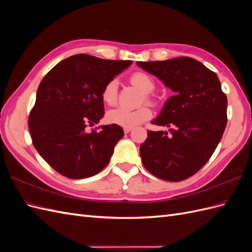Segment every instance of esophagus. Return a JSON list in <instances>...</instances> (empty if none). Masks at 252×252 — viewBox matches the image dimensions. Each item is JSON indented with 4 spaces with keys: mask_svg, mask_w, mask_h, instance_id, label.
I'll return each mask as SVG.
<instances>
[{
    "mask_svg": "<svg viewBox=\"0 0 252 252\" xmlns=\"http://www.w3.org/2000/svg\"><path fill=\"white\" fill-rule=\"evenodd\" d=\"M132 130V128H124V132L125 133H129Z\"/></svg>",
    "mask_w": 252,
    "mask_h": 252,
    "instance_id": "esophagus-1",
    "label": "esophagus"
}]
</instances>
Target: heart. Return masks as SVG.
I'll list each match as a JSON object with an SVG mask.
<instances>
[{
	"mask_svg": "<svg viewBox=\"0 0 252 252\" xmlns=\"http://www.w3.org/2000/svg\"><path fill=\"white\" fill-rule=\"evenodd\" d=\"M129 81L134 87L141 90L144 94V100L149 104H155L156 98L152 95V91L156 89V82L149 74L143 71H136L132 73ZM102 100L106 105L113 106L118 101V81L110 80L102 90ZM151 117V110L147 106H141L134 110H128L124 108H117L108 111L106 119L110 124L121 126L123 128H133Z\"/></svg>",
	"mask_w": 252,
	"mask_h": 252,
	"instance_id": "b5f03b06",
	"label": "heart"
}]
</instances>
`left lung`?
<instances>
[{
  "label": "left lung",
  "mask_w": 252,
  "mask_h": 252,
  "mask_svg": "<svg viewBox=\"0 0 252 252\" xmlns=\"http://www.w3.org/2000/svg\"><path fill=\"white\" fill-rule=\"evenodd\" d=\"M136 65L174 93L151 122L169 127V132H147L140 147L143 165L158 179L186 180L208 162L222 139L227 124V96L218 75L192 58Z\"/></svg>",
  "instance_id": "obj_1"
}]
</instances>
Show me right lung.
<instances>
[{
	"label": "right lung",
	"instance_id": "obj_1",
	"mask_svg": "<svg viewBox=\"0 0 252 252\" xmlns=\"http://www.w3.org/2000/svg\"><path fill=\"white\" fill-rule=\"evenodd\" d=\"M131 63L75 55L61 61L42 80L28 127L34 148L60 174L85 179L109 163L123 128L103 125L93 132L86 128L104 117V86Z\"/></svg>",
	"mask_w": 252,
	"mask_h": 252
}]
</instances>
